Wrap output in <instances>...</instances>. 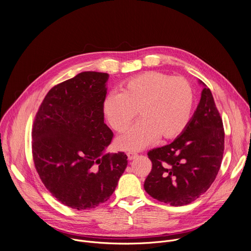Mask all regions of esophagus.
Here are the masks:
<instances>
[{"instance_id": "1", "label": "esophagus", "mask_w": 251, "mask_h": 251, "mask_svg": "<svg viewBox=\"0 0 251 251\" xmlns=\"http://www.w3.org/2000/svg\"><path fill=\"white\" fill-rule=\"evenodd\" d=\"M137 156H138V154L135 153V152H128V153H127V157H128V160H129V161L134 160Z\"/></svg>"}]
</instances>
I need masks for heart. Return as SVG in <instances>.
<instances>
[{
    "label": "heart",
    "mask_w": 251,
    "mask_h": 251,
    "mask_svg": "<svg viewBox=\"0 0 251 251\" xmlns=\"http://www.w3.org/2000/svg\"><path fill=\"white\" fill-rule=\"evenodd\" d=\"M194 106V90L183 76L147 71L127 80L120 93L103 101V113L112 129L124 131L138 114L140 120L115 141L123 151H140L159 137L170 140L187 127Z\"/></svg>",
    "instance_id": "1"
}]
</instances>
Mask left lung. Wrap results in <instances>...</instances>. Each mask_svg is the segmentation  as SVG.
<instances>
[{"instance_id":"obj_1","label":"left lung","mask_w":251,"mask_h":251,"mask_svg":"<svg viewBox=\"0 0 251 251\" xmlns=\"http://www.w3.org/2000/svg\"><path fill=\"white\" fill-rule=\"evenodd\" d=\"M203 85L197 109L182 134L148 152L152 170L144 183L154 199L173 206L191 203L216 180L224 150L223 119L209 88Z\"/></svg>"}]
</instances>
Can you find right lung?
Masks as SVG:
<instances>
[{"mask_svg": "<svg viewBox=\"0 0 251 251\" xmlns=\"http://www.w3.org/2000/svg\"><path fill=\"white\" fill-rule=\"evenodd\" d=\"M108 74L84 71L53 86L35 115L31 138L34 167L62 204L94 208L115 191L128 161L105 154L113 132L104 123Z\"/></svg>", "mask_w": 251, "mask_h": 251, "instance_id": "obj_1", "label": "right lung"}]
</instances>
